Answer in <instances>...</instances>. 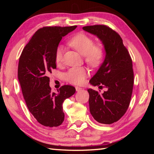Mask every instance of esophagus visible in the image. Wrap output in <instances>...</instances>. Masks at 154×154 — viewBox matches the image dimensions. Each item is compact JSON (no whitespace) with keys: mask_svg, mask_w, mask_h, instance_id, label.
I'll return each mask as SVG.
<instances>
[{"mask_svg":"<svg viewBox=\"0 0 154 154\" xmlns=\"http://www.w3.org/2000/svg\"><path fill=\"white\" fill-rule=\"evenodd\" d=\"M75 89H76V91L77 92H79V91H81L82 90V88H79V87H75Z\"/></svg>","mask_w":154,"mask_h":154,"instance_id":"1","label":"esophagus"}]
</instances>
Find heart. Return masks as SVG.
Segmentation results:
<instances>
[{
    "instance_id": "obj_1",
    "label": "heart",
    "mask_w": 154,
    "mask_h": 154,
    "mask_svg": "<svg viewBox=\"0 0 154 154\" xmlns=\"http://www.w3.org/2000/svg\"><path fill=\"white\" fill-rule=\"evenodd\" d=\"M68 43L83 55L85 62L90 66L96 67L102 63L105 54V48L102 43H94V40L90 36L83 32L77 33L72 36ZM63 48L58 46L55 51V61L57 64H60L63 60ZM88 74V70L85 67H72L65 73V78L70 83L81 85L85 82Z\"/></svg>"
}]
</instances>
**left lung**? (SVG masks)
Wrapping results in <instances>:
<instances>
[{
	"mask_svg": "<svg viewBox=\"0 0 154 154\" xmlns=\"http://www.w3.org/2000/svg\"><path fill=\"white\" fill-rule=\"evenodd\" d=\"M83 29L96 35L106 51L103 64L90 82L99 88H107L103 94L88 89L90 113L99 123L118 122L128 108L134 85L131 57L118 32L106 25L87 26Z\"/></svg>",
	"mask_w": 154,
	"mask_h": 154,
	"instance_id": "left-lung-1",
	"label": "left lung"
}]
</instances>
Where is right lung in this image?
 <instances>
[{
  "label": "right lung",
  "mask_w": 154,
  "mask_h": 154,
  "mask_svg": "<svg viewBox=\"0 0 154 154\" xmlns=\"http://www.w3.org/2000/svg\"><path fill=\"white\" fill-rule=\"evenodd\" d=\"M77 28L45 26L35 33L23 49L17 77L28 110L38 123L57 127L64 119L62 103L75 94V88L64 85L55 93L49 87V75L56 69L55 51L62 36Z\"/></svg>",
  "instance_id": "right-lung-1"
}]
</instances>
